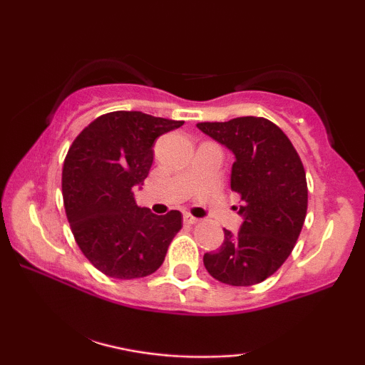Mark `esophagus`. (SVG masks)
<instances>
[{"label": "esophagus", "mask_w": 365, "mask_h": 365, "mask_svg": "<svg viewBox=\"0 0 365 365\" xmlns=\"http://www.w3.org/2000/svg\"><path fill=\"white\" fill-rule=\"evenodd\" d=\"M184 222H186V224H197L199 219L191 216V214H184Z\"/></svg>", "instance_id": "esophagus-1"}]
</instances>
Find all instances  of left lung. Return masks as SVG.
<instances>
[{
	"label": "left lung",
	"mask_w": 365,
	"mask_h": 365,
	"mask_svg": "<svg viewBox=\"0 0 365 365\" xmlns=\"http://www.w3.org/2000/svg\"><path fill=\"white\" fill-rule=\"evenodd\" d=\"M197 128L236 158L231 189L241 194L244 219L237 234L224 229V242L204 254V266L219 282L254 286L272 276L296 246L307 212L306 171L292 143L269 119L244 116Z\"/></svg>",
	"instance_id": "obj_1"
}]
</instances>
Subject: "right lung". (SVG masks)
<instances>
[{
    "mask_svg": "<svg viewBox=\"0 0 365 365\" xmlns=\"http://www.w3.org/2000/svg\"><path fill=\"white\" fill-rule=\"evenodd\" d=\"M184 121L114 111L88 124L63 164V201L73 236L88 261L114 279L156 272L182 227L179 211L156 216L139 207L134 187L153 166V146Z\"/></svg>",
    "mask_w": 365,
    "mask_h": 365,
    "instance_id": "right-lung-1",
    "label": "right lung"
}]
</instances>
